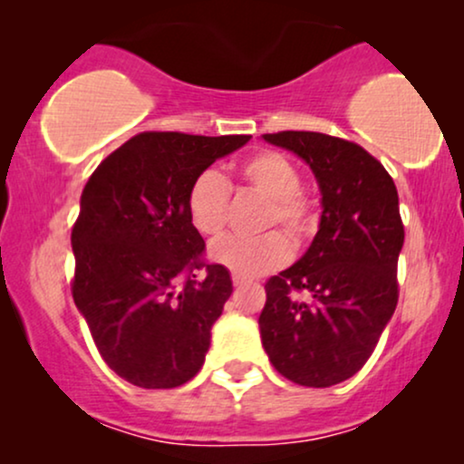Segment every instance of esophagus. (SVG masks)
<instances>
[{"label":"esophagus","instance_id":"obj_1","mask_svg":"<svg viewBox=\"0 0 464 464\" xmlns=\"http://www.w3.org/2000/svg\"><path fill=\"white\" fill-rule=\"evenodd\" d=\"M244 284H246V279H244V276H239V275H233V285L239 287V285H244Z\"/></svg>","mask_w":464,"mask_h":464}]
</instances>
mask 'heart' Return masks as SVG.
Listing matches in <instances>:
<instances>
[{"mask_svg":"<svg viewBox=\"0 0 464 464\" xmlns=\"http://www.w3.org/2000/svg\"><path fill=\"white\" fill-rule=\"evenodd\" d=\"M239 180L248 189L268 198L264 228L279 225L295 242H301L314 227V207L301 191L299 168L275 150L250 154L237 168ZM228 183L216 169H205L191 180L185 198L189 225L202 237H218L225 231L228 214ZM290 242L270 231L257 237L228 236L209 248L211 262L239 276H259L290 259Z\"/></svg>","mask_w":464,"mask_h":464,"instance_id":"1","label":"heart"}]
</instances>
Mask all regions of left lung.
Wrapping results in <instances>:
<instances>
[{"label":"left lung","instance_id":"obj_1","mask_svg":"<svg viewBox=\"0 0 464 464\" xmlns=\"http://www.w3.org/2000/svg\"><path fill=\"white\" fill-rule=\"evenodd\" d=\"M264 140L310 165L323 211L305 255L266 281L262 344L287 380L327 388L366 364L397 307L403 246L397 188L384 165L353 141L310 130Z\"/></svg>","mask_w":464,"mask_h":464}]
</instances>
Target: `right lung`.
I'll list each match as a JSON object with an SVG mask.
<instances>
[{
	"mask_svg": "<svg viewBox=\"0 0 464 464\" xmlns=\"http://www.w3.org/2000/svg\"><path fill=\"white\" fill-rule=\"evenodd\" d=\"M250 135L140 132L95 168L72 231V295L102 360L140 388H177L200 371L231 275L202 262L191 180ZM200 269L202 277H196Z\"/></svg>",
	"mask_w": 464,
	"mask_h": 464,
	"instance_id": "right-lung-1",
	"label": "right lung"
}]
</instances>
